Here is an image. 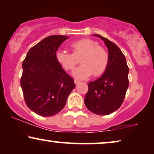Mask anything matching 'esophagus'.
I'll return each instance as SVG.
<instances>
[{
  "mask_svg": "<svg viewBox=\"0 0 154 154\" xmlns=\"http://www.w3.org/2000/svg\"><path fill=\"white\" fill-rule=\"evenodd\" d=\"M74 82H75V84H78L79 83H80V82L79 81V80H77V79H75V80H74Z\"/></svg>",
  "mask_w": 154,
  "mask_h": 154,
  "instance_id": "34e87169",
  "label": "esophagus"
}]
</instances>
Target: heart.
Segmentation results:
<instances>
[{
  "label": "heart",
  "mask_w": 154,
  "mask_h": 154,
  "mask_svg": "<svg viewBox=\"0 0 154 154\" xmlns=\"http://www.w3.org/2000/svg\"><path fill=\"white\" fill-rule=\"evenodd\" d=\"M72 54L59 50L56 53V58L66 70H72L80 58L82 65L73 72L75 77L84 79L92 74L98 76L105 72L109 63V55L103 47L91 39H82L70 45Z\"/></svg>",
  "instance_id": "heart-1"
}]
</instances>
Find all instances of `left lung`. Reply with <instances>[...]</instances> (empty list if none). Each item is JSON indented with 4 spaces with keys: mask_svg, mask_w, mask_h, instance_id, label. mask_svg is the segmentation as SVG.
I'll list each match as a JSON object with an SVG mask.
<instances>
[{
    "mask_svg": "<svg viewBox=\"0 0 154 154\" xmlns=\"http://www.w3.org/2000/svg\"><path fill=\"white\" fill-rule=\"evenodd\" d=\"M108 49L109 63L102 76L88 84L84 103L87 109L98 115H107L122 105L128 88V72L126 59L114 42L100 35Z\"/></svg>",
    "mask_w": 154,
    "mask_h": 154,
    "instance_id": "obj_1",
    "label": "left lung"
}]
</instances>
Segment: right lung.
<instances>
[{"mask_svg": "<svg viewBox=\"0 0 154 154\" xmlns=\"http://www.w3.org/2000/svg\"><path fill=\"white\" fill-rule=\"evenodd\" d=\"M68 38L51 35L31 47L22 63L21 86L30 109L42 116H51L63 109L75 87L56 58L60 45Z\"/></svg>", "mask_w": 154, "mask_h": 154, "instance_id": "add662e5", "label": "right lung"}]
</instances>
